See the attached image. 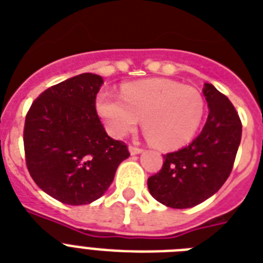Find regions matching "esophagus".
<instances>
[{
	"instance_id": "1",
	"label": "esophagus",
	"mask_w": 263,
	"mask_h": 263,
	"mask_svg": "<svg viewBox=\"0 0 263 263\" xmlns=\"http://www.w3.org/2000/svg\"><path fill=\"white\" fill-rule=\"evenodd\" d=\"M129 151H130V153H132V155H140L141 152H142V149H141V147H138V146H134V145H130Z\"/></svg>"
}]
</instances>
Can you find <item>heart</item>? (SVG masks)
<instances>
[{
    "label": "heart",
    "mask_w": 263,
    "mask_h": 263,
    "mask_svg": "<svg viewBox=\"0 0 263 263\" xmlns=\"http://www.w3.org/2000/svg\"><path fill=\"white\" fill-rule=\"evenodd\" d=\"M97 110L111 136L133 132L140 118L152 144L161 149L186 145L200 127L205 102L192 86L172 79H147L122 86L121 97L102 91Z\"/></svg>",
    "instance_id": "1"
}]
</instances>
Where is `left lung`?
<instances>
[{"instance_id":"obj_1","label":"left lung","mask_w":263,"mask_h":263,"mask_svg":"<svg viewBox=\"0 0 263 263\" xmlns=\"http://www.w3.org/2000/svg\"><path fill=\"white\" fill-rule=\"evenodd\" d=\"M203 94L207 122L188 146L166 153L158 173L147 179L149 192L171 208H191L216 194L233 171L242 137V122L234 105L210 83Z\"/></svg>"}]
</instances>
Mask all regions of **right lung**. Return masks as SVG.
I'll return each instance as SVG.
<instances>
[{"label":"right lung","instance_id":"1","mask_svg":"<svg viewBox=\"0 0 263 263\" xmlns=\"http://www.w3.org/2000/svg\"><path fill=\"white\" fill-rule=\"evenodd\" d=\"M103 79L80 73L43 91L24 126V151L32 179L64 204L92 203L105 194L127 145L106 133L95 99Z\"/></svg>","mask_w":263,"mask_h":263}]
</instances>
